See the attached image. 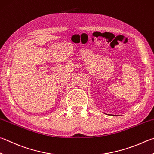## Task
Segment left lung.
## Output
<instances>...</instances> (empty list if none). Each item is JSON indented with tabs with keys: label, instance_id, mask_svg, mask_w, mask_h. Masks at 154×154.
<instances>
[{
	"label": "left lung",
	"instance_id": "obj_1",
	"mask_svg": "<svg viewBox=\"0 0 154 154\" xmlns=\"http://www.w3.org/2000/svg\"><path fill=\"white\" fill-rule=\"evenodd\" d=\"M112 116H115V115H112Z\"/></svg>",
	"mask_w": 154,
	"mask_h": 154
}]
</instances>
